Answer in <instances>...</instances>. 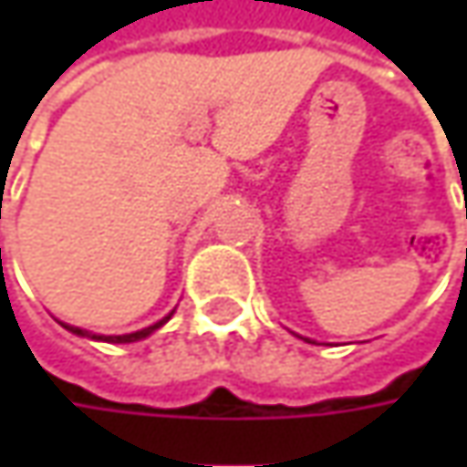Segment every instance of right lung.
<instances>
[{
    "mask_svg": "<svg viewBox=\"0 0 467 467\" xmlns=\"http://www.w3.org/2000/svg\"><path fill=\"white\" fill-rule=\"evenodd\" d=\"M173 314V312H171ZM169 317H163L161 322H155L150 327H145V330H137V332H130V335H90L88 330H80V327H72V325H64L69 332H75V335H82V337H93V340H106V343H135V340H142V337H148L150 332H155L158 327H163L166 322L171 319Z\"/></svg>",
    "mask_w": 467,
    "mask_h": 467,
    "instance_id": "right-lung-1",
    "label": "right lung"
}]
</instances>
